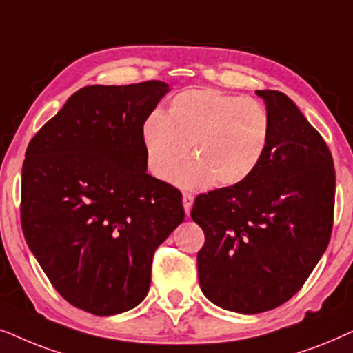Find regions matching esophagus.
<instances>
[{
    "label": "esophagus",
    "mask_w": 353,
    "mask_h": 353,
    "mask_svg": "<svg viewBox=\"0 0 353 353\" xmlns=\"http://www.w3.org/2000/svg\"><path fill=\"white\" fill-rule=\"evenodd\" d=\"M182 205H184L185 213L190 214V208H192V205H194V195L184 192V194H182Z\"/></svg>",
    "instance_id": "34e87169"
}]
</instances>
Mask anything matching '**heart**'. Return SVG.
Returning a JSON list of instances; mask_svg holds the SVG:
<instances>
[{
    "instance_id": "b5f03b06",
    "label": "heart",
    "mask_w": 353,
    "mask_h": 353,
    "mask_svg": "<svg viewBox=\"0 0 353 353\" xmlns=\"http://www.w3.org/2000/svg\"><path fill=\"white\" fill-rule=\"evenodd\" d=\"M271 137V117L255 98L214 88H190L169 101L166 112L154 111L142 129L148 169L168 181L185 158L176 181L199 189L241 184L265 158Z\"/></svg>"
}]
</instances>
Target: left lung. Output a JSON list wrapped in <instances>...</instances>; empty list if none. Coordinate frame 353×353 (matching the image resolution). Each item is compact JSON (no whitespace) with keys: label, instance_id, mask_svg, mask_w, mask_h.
<instances>
[{"label":"left lung","instance_id":"8db88e82","mask_svg":"<svg viewBox=\"0 0 353 353\" xmlns=\"http://www.w3.org/2000/svg\"><path fill=\"white\" fill-rule=\"evenodd\" d=\"M271 117L265 158L241 184L199 195L201 292L229 312L255 314L302 289L330 243L336 172L321 135L288 95L256 90Z\"/></svg>","mask_w":353,"mask_h":353}]
</instances>
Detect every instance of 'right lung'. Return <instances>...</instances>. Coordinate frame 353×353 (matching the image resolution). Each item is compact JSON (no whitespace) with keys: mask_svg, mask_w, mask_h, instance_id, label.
<instances>
[{"mask_svg":"<svg viewBox=\"0 0 353 353\" xmlns=\"http://www.w3.org/2000/svg\"><path fill=\"white\" fill-rule=\"evenodd\" d=\"M169 85H88L30 140L21 224L50 283L111 316L147 297L153 253L184 221L182 194L147 174L142 129Z\"/></svg>","mask_w":353,"mask_h":353,"instance_id":"obj_1","label":"right lung"}]
</instances>
